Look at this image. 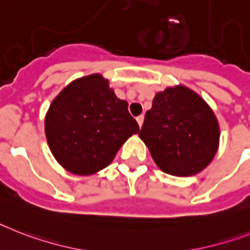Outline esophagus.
Here are the masks:
<instances>
[{"mask_svg": "<svg viewBox=\"0 0 250 250\" xmlns=\"http://www.w3.org/2000/svg\"><path fill=\"white\" fill-rule=\"evenodd\" d=\"M136 121H137L139 125L141 127V125H144V115H140V117H137V119H136Z\"/></svg>", "mask_w": 250, "mask_h": 250, "instance_id": "esophagus-1", "label": "esophagus"}]
</instances>
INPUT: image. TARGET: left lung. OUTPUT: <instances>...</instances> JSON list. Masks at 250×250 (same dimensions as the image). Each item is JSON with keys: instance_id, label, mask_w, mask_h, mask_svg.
Instances as JSON below:
<instances>
[{"instance_id": "8db88e82", "label": "left lung", "mask_w": 250, "mask_h": 250, "mask_svg": "<svg viewBox=\"0 0 250 250\" xmlns=\"http://www.w3.org/2000/svg\"><path fill=\"white\" fill-rule=\"evenodd\" d=\"M139 136L162 171L188 177L213 160L220 146V125L200 95L178 84L155 95Z\"/></svg>"}]
</instances>
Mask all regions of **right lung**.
Masks as SVG:
<instances>
[{
	"instance_id": "right-lung-1",
	"label": "right lung",
	"mask_w": 250,
	"mask_h": 250,
	"mask_svg": "<svg viewBox=\"0 0 250 250\" xmlns=\"http://www.w3.org/2000/svg\"><path fill=\"white\" fill-rule=\"evenodd\" d=\"M140 128L106 78L95 73L74 79L50 104L44 118L48 147L58 163L90 176L113 162L121 146Z\"/></svg>"
}]
</instances>
